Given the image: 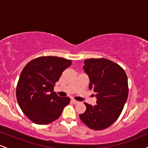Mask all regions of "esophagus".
<instances>
[{
    "label": "esophagus",
    "mask_w": 148,
    "mask_h": 148,
    "mask_svg": "<svg viewBox=\"0 0 148 148\" xmlns=\"http://www.w3.org/2000/svg\"><path fill=\"white\" fill-rule=\"evenodd\" d=\"M72 102L74 103V104H77V103H79V101H78L77 100H75V99H72Z\"/></svg>",
    "instance_id": "1"
}]
</instances>
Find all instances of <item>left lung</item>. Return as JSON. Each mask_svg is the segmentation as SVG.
<instances>
[{"mask_svg": "<svg viewBox=\"0 0 148 148\" xmlns=\"http://www.w3.org/2000/svg\"><path fill=\"white\" fill-rule=\"evenodd\" d=\"M90 79L89 88L97 97L94 106L84 103L86 110L79 118L89 128L104 130L120 116L128 96V84L125 71L106 58L87 59L83 66Z\"/></svg>", "mask_w": 148, "mask_h": 148, "instance_id": "1", "label": "left lung"}]
</instances>
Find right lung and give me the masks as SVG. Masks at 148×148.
I'll return each instance as SVG.
<instances>
[{
  "label": "right lung",
  "mask_w": 148,
  "mask_h": 148,
  "mask_svg": "<svg viewBox=\"0 0 148 148\" xmlns=\"http://www.w3.org/2000/svg\"><path fill=\"white\" fill-rule=\"evenodd\" d=\"M71 60L56 56H42L24 67L16 86L20 108L31 121L39 125L51 123L60 117L70 98L53 92L55 84Z\"/></svg>",
  "instance_id": "right-lung-1"
}]
</instances>
